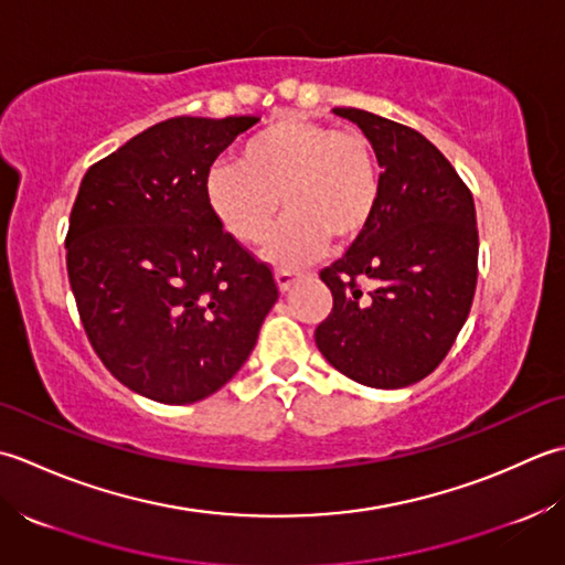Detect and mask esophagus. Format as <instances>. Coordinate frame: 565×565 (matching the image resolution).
I'll return each instance as SVG.
<instances>
[{
	"label": "esophagus",
	"mask_w": 565,
	"mask_h": 565,
	"mask_svg": "<svg viewBox=\"0 0 565 565\" xmlns=\"http://www.w3.org/2000/svg\"><path fill=\"white\" fill-rule=\"evenodd\" d=\"M299 278L297 273H292V270H278L275 273V280H278V287H280V292H287L290 290V287L295 285V280Z\"/></svg>",
	"instance_id": "obj_1"
}]
</instances>
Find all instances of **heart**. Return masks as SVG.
Wrapping results in <instances>:
<instances>
[{"mask_svg":"<svg viewBox=\"0 0 565 565\" xmlns=\"http://www.w3.org/2000/svg\"><path fill=\"white\" fill-rule=\"evenodd\" d=\"M204 198L224 232L246 246L268 238L282 204L287 216L266 256L295 268L317 258L327 238L351 244L365 234L377 210L380 172L363 134L287 114L241 146L238 163L210 168Z\"/></svg>","mask_w":565,"mask_h":565,"instance_id":"1","label":"heart"}]
</instances>
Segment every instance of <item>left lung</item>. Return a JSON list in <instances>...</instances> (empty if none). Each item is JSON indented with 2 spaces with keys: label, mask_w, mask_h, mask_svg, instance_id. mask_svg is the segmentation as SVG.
<instances>
[{
  "label": "left lung",
  "mask_w": 565,
  "mask_h": 565,
  "mask_svg": "<svg viewBox=\"0 0 565 565\" xmlns=\"http://www.w3.org/2000/svg\"><path fill=\"white\" fill-rule=\"evenodd\" d=\"M333 114L359 124L383 172L371 226L319 273L333 307L315 341L355 383L407 387L446 359L473 305V194L419 131L353 107Z\"/></svg>",
  "instance_id": "obj_1"
}]
</instances>
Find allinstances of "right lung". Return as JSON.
Returning <instances> with one entry per match:
<instances>
[{"label":"right lung","instance_id":"1","mask_svg":"<svg viewBox=\"0 0 565 565\" xmlns=\"http://www.w3.org/2000/svg\"><path fill=\"white\" fill-rule=\"evenodd\" d=\"M258 117H175L89 166L71 212L67 278L92 349L163 405L214 395L278 299L268 263L216 222L204 178Z\"/></svg>","mask_w":565,"mask_h":565}]
</instances>
